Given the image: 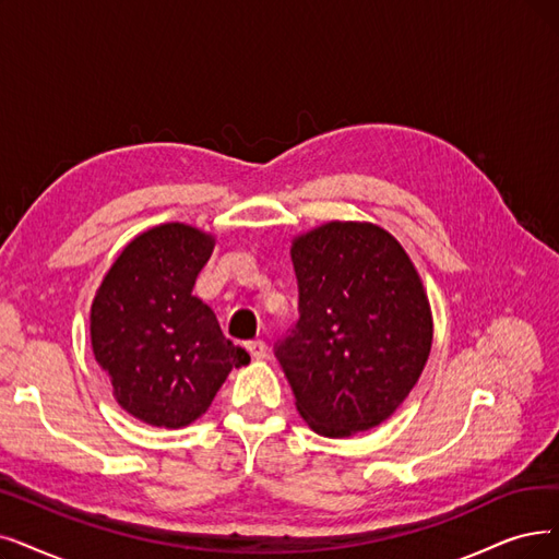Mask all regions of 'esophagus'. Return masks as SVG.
I'll return each mask as SVG.
<instances>
[{"instance_id": "34e87169", "label": "esophagus", "mask_w": 559, "mask_h": 559, "mask_svg": "<svg viewBox=\"0 0 559 559\" xmlns=\"http://www.w3.org/2000/svg\"><path fill=\"white\" fill-rule=\"evenodd\" d=\"M245 348L250 350V355L254 357V360H261V357H265V344L261 340H254V342H248L245 344Z\"/></svg>"}]
</instances>
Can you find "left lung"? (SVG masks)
Here are the masks:
<instances>
[{
  "instance_id": "left-lung-1",
  "label": "left lung",
  "mask_w": 559,
  "mask_h": 559,
  "mask_svg": "<svg viewBox=\"0 0 559 559\" xmlns=\"http://www.w3.org/2000/svg\"><path fill=\"white\" fill-rule=\"evenodd\" d=\"M300 321L277 360L311 431L346 438L385 421L417 385L433 317L415 263L371 222L332 219L292 240Z\"/></svg>"
}]
</instances>
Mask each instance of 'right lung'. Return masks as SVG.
<instances>
[{"label":"right lung","instance_id":"right-lung-1","mask_svg":"<svg viewBox=\"0 0 559 559\" xmlns=\"http://www.w3.org/2000/svg\"><path fill=\"white\" fill-rule=\"evenodd\" d=\"M215 236L165 222L132 238L92 302V348L117 404L158 429L202 417L231 369L250 362L192 296Z\"/></svg>","mask_w":559,"mask_h":559}]
</instances>
